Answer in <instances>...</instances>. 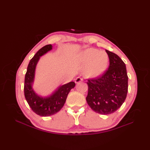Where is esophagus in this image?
Here are the masks:
<instances>
[{
  "instance_id": "esophagus-1",
  "label": "esophagus",
  "mask_w": 150,
  "mask_h": 150,
  "mask_svg": "<svg viewBox=\"0 0 150 150\" xmlns=\"http://www.w3.org/2000/svg\"><path fill=\"white\" fill-rule=\"evenodd\" d=\"M82 81H83V79H82L80 77H78L76 78V79H75V83H79V82H81Z\"/></svg>"
}]
</instances>
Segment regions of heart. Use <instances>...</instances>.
Masks as SVG:
<instances>
[{"instance_id":"heart-1","label":"heart","mask_w":150,"mask_h":150,"mask_svg":"<svg viewBox=\"0 0 150 150\" xmlns=\"http://www.w3.org/2000/svg\"><path fill=\"white\" fill-rule=\"evenodd\" d=\"M81 62L83 65L86 66V75L95 77L101 75L106 69L109 63V57L105 52L89 48L81 53Z\"/></svg>"}]
</instances>
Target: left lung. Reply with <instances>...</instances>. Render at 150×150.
<instances>
[{"label": "left lung", "instance_id": "1", "mask_svg": "<svg viewBox=\"0 0 150 150\" xmlns=\"http://www.w3.org/2000/svg\"><path fill=\"white\" fill-rule=\"evenodd\" d=\"M106 52L110 60L108 69L99 77L87 82V103L94 111L102 115L113 113L122 106L128 88L125 64L117 54Z\"/></svg>", "mask_w": 150, "mask_h": 150}]
</instances>
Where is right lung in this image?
<instances>
[{
	"label": "right lung",
	"mask_w": 150,
	"mask_h": 150,
	"mask_svg": "<svg viewBox=\"0 0 150 150\" xmlns=\"http://www.w3.org/2000/svg\"><path fill=\"white\" fill-rule=\"evenodd\" d=\"M52 44H48L38 51L30 60L25 75L24 86L25 98L33 112L42 117L53 115L61 110L65 103L69 92L75 86L74 82H70L60 86L50 96L45 98L40 97L35 93L32 85L34 81L35 71L37 64L40 57L52 50Z\"/></svg>",
	"instance_id": "right-lung-1"
}]
</instances>
